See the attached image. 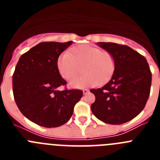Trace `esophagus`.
<instances>
[{"label":"esophagus","instance_id":"obj_1","mask_svg":"<svg viewBox=\"0 0 160 160\" xmlns=\"http://www.w3.org/2000/svg\"><path fill=\"white\" fill-rule=\"evenodd\" d=\"M82 92H83V94H87V93L89 92V90H87V89H84V90H82Z\"/></svg>","mask_w":160,"mask_h":160}]
</instances>
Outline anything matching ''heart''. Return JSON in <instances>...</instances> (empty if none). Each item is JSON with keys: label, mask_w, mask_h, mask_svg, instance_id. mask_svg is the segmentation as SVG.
<instances>
[{"label": "heart", "mask_w": 160, "mask_h": 160, "mask_svg": "<svg viewBox=\"0 0 160 160\" xmlns=\"http://www.w3.org/2000/svg\"><path fill=\"white\" fill-rule=\"evenodd\" d=\"M59 73L63 78L70 80L81 72L84 74L71 80L70 86L73 88L94 87L98 83L105 84L113 76L116 68L114 55L109 51L89 45L74 47L70 53H62L57 61Z\"/></svg>", "instance_id": "obj_1"}]
</instances>
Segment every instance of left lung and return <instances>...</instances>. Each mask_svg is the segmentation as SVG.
I'll return each mask as SVG.
<instances>
[{"label":"left lung","mask_w":160,"mask_h":160,"mask_svg":"<svg viewBox=\"0 0 160 160\" xmlns=\"http://www.w3.org/2000/svg\"><path fill=\"white\" fill-rule=\"evenodd\" d=\"M116 61L112 78L102 88L91 89L95 101L90 108L106 123L122 124L143 110L150 95L152 72L147 59L125 45L98 42Z\"/></svg>","instance_id":"left-lung-1"}]
</instances>
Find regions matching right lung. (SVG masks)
<instances>
[{"label":"right lung","mask_w":160,"mask_h":160,"mask_svg":"<svg viewBox=\"0 0 160 160\" xmlns=\"http://www.w3.org/2000/svg\"><path fill=\"white\" fill-rule=\"evenodd\" d=\"M73 42H41L21 56L12 75L14 100L24 116L44 128H58L68 122L82 90H58L66 81L57 61Z\"/></svg>","instance_id":"1"}]
</instances>
